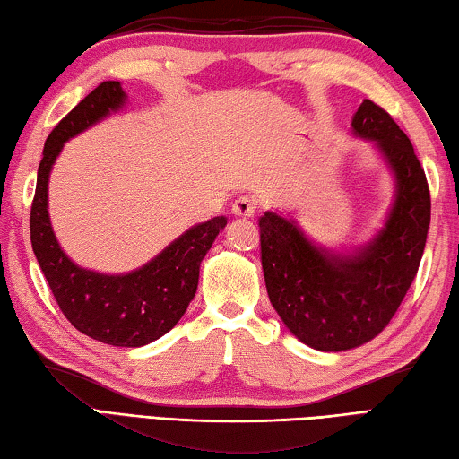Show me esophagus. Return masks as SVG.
<instances>
[{"instance_id": "obj_1", "label": "esophagus", "mask_w": 459, "mask_h": 459, "mask_svg": "<svg viewBox=\"0 0 459 459\" xmlns=\"http://www.w3.org/2000/svg\"><path fill=\"white\" fill-rule=\"evenodd\" d=\"M231 211H234V215L238 217H244V220H248V217L256 215V201H254V196H239V199L234 201V205H231Z\"/></svg>"}]
</instances>
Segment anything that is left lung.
I'll list each match as a JSON object with an SVG mask.
<instances>
[{"label": "left lung", "instance_id": "8db88e82", "mask_svg": "<svg viewBox=\"0 0 459 459\" xmlns=\"http://www.w3.org/2000/svg\"><path fill=\"white\" fill-rule=\"evenodd\" d=\"M352 129L376 141L398 180L385 228L369 246L336 256L285 217L264 213L258 221L273 307L301 342L328 352L355 349L387 326L417 277L431 223L429 182L406 133L371 100L355 112Z\"/></svg>", "mask_w": 459, "mask_h": 459}]
</instances>
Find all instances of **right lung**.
Segmentation results:
<instances>
[{"mask_svg":"<svg viewBox=\"0 0 459 459\" xmlns=\"http://www.w3.org/2000/svg\"><path fill=\"white\" fill-rule=\"evenodd\" d=\"M123 100L121 83L102 82L47 137L30 209V242L55 301L82 334L112 347H143L185 316L199 285L201 260L228 220L213 217L195 225L152 263L118 277L80 269L63 254L48 221V172L69 137L117 110Z\"/></svg>","mask_w":459,"mask_h":459,"instance_id":"obj_1","label":"right lung"}]
</instances>
